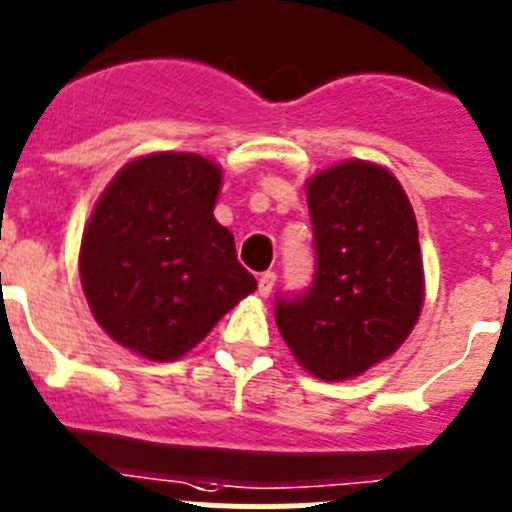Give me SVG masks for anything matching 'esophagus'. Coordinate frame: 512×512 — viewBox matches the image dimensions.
<instances>
[{"instance_id": "34e87169", "label": "esophagus", "mask_w": 512, "mask_h": 512, "mask_svg": "<svg viewBox=\"0 0 512 512\" xmlns=\"http://www.w3.org/2000/svg\"><path fill=\"white\" fill-rule=\"evenodd\" d=\"M274 284H276L274 271H264V274L259 276V294H261V297H269L271 289H274Z\"/></svg>"}]
</instances>
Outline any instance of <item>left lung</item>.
Here are the masks:
<instances>
[{
    "label": "left lung",
    "instance_id": "8db88e82",
    "mask_svg": "<svg viewBox=\"0 0 512 512\" xmlns=\"http://www.w3.org/2000/svg\"><path fill=\"white\" fill-rule=\"evenodd\" d=\"M314 276L279 294L274 317L294 358L345 381L396 353L424 302L419 231L409 198L378 164L342 162L307 185Z\"/></svg>",
    "mask_w": 512,
    "mask_h": 512
}]
</instances>
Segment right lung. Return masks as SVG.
Listing matches in <instances>:
<instances>
[{
    "label": "right lung",
    "instance_id": "right-lung-1",
    "mask_svg": "<svg viewBox=\"0 0 512 512\" xmlns=\"http://www.w3.org/2000/svg\"><path fill=\"white\" fill-rule=\"evenodd\" d=\"M220 170L198 154L126 164L93 210L81 281L98 325L149 360L195 348L256 289L228 228L213 218Z\"/></svg>",
    "mask_w": 512,
    "mask_h": 512
}]
</instances>
